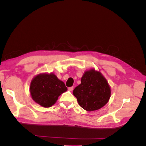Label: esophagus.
<instances>
[{"instance_id": "34e87169", "label": "esophagus", "mask_w": 146, "mask_h": 146, "mask_svg": "<svg viewBox=\"0 0 146 146\" xmlns=\"http://www.w3.org/2000/svg\"><path fill=\"white\" fill-rule=\"evenodd\" d=\"M68 90H69L70 91H73V90H74V87H73V86L69 87V88H68Z\"/></svg>"}]
</instances>
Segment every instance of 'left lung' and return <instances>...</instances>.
I'll use <instances>...</instances> for the list:
<instances>
[{
  "mask_svg": "<svg viewBox=\"0 0 146 146\" xmlns=\"http://www.w3.org/2000/svg\"><path fill=\"white\" fill-rule=\"evenodd\" d=\"M73 94L82 108L91 111L101 108L108 102L111 90L101 73L91 69L83 74L81 84L74 90Z\"/></svg>",
  "mask_w": 146,
  "mask_h": 146,
  "instance_id": "1",
  "label": "left lung"
}]
</instances>
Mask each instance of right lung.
Returning <instances> with one entry per match:
<instances>
[{"label":"right lung","mask_w":146,"mask_h":146,"mask_svg":"<svg viewBox=\"0 0 146 146\" xmlns=\"http://www.w3.org/2000/svg\"><path fill=\"white\" fill-rule=\"evenodd\" d=\"M67 90L65 84L53 74L38 75L30 83L32 99L46 108L55 104L58 97Z\"/></svg>","instance_id":"right-lung-1"}]
</instances>
